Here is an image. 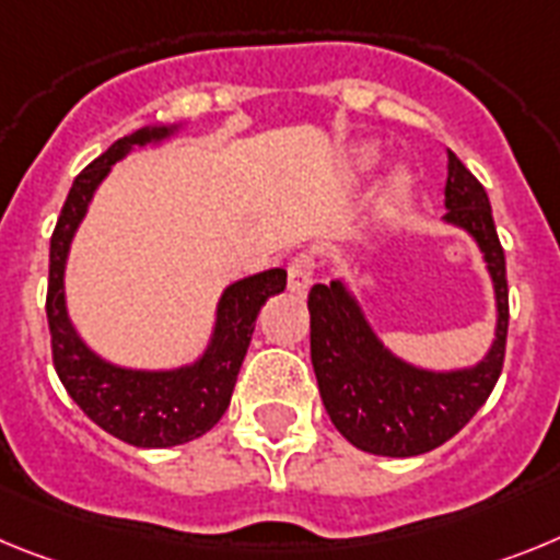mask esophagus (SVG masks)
I'll list each match as a JSON object with an SVG mask.
<instances>
[{"instance_id":"1","label":"esophagus","mask_w":560,"mask_h":560,"mask_svg":"<svg viewBox=\"0 0 560 560\" xmlns=\"http://www.w3.org/2000/svg\"><path fill=\"white\" fill-rule=\"evenodd\" d=\"M310 284H313V259H310L307 253H301L287 267V287H290V293L304 295Z\"/></svg>"}]
</instances>
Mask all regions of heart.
<instances>
[{"mask_svg": "<svg viewBox=\"0 0 560 560\" xmlns=\"http://www.w3.org/2000/svg\"><path fill=\"white\" fill-rule=\"evenodd\" d=\"M377 160V149L372 143H361L349 158V165H352L354 172H363L369 165ZM411 191H415V177L406 172V168H397L392 177L386 179V186H383L381 194V220H395L406 211L408 199H411Z\"/></svg>", "mask_w": 560, "mask_h": 560, "instance_id": "1", "label": "heart"}]
</instances>
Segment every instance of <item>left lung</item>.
I'll return each instance as SVG.
<instances>
[{"label": "left lung", "mask_w": 560, "mask_h": 560, "mask_svg": "<svg viewBox=\"0 0 560 560\" xmlns=\"http://www.w3.org/2000/svg\"><path fill=\"white\" fill-rule=\"evenodd\" d=\"M442 222L476 242L495 295V338L474 366L434 372L397 358L377 338L361 301L340 279L310 290V354L329 420L354 448L377 456H417L459 434L485 406L504 366L508 270L482 183L448 152Z\"/></svg>", "instance_id": "obj_1"}]
</instances>
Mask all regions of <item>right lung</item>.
Returning a JSON list of instances; mask_svg holds the SVG:
<instances>
[{"instance_id": "add662e5", "label": "right lung", "mask_w": 560, "mask_h": 560, "mask_svg": "<svg viewBox=\"0 0 560 560\" xmlns=\"http://www.w3.org/2000/svg\"><path fill=\"white\" fill-rule=\"evenodd\" d=\"M179 126H143L112 143L72 183L50 240L47 324L52 338V366L78 408L106 434L135 448H172L211 431L231 402L236 374L245 361L256 315L270 295L287 287V270L273 267L225 287L206 352L188 366L126 369L104 361L72 327L65 299V270L72 236L84 222L92 197L112 165L135 145L160 143Z\"/></svg>"}]
</instances>
